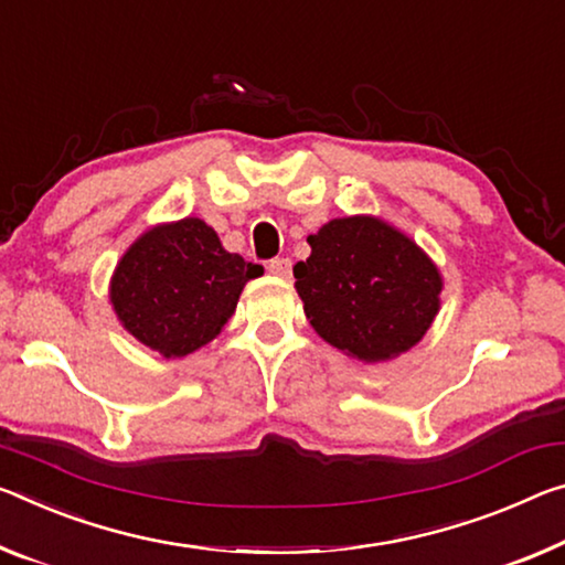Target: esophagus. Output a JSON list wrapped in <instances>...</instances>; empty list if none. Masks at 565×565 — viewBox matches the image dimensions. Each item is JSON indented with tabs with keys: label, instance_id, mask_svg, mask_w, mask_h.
Masks as SVG:
<instances>
[{
	"label": "esophagus",
	"instance_id": "34e87169",
	"mask_svg": "<svg viewBox=\"0 0 565 565\" xmlns=\"http://www.w3.org/2000/svg\"><path fill=\"white\" fill-rule=\"evenodd\" d=\"M268 271H271L274 276H281V279H289L291 258H271V262H268Z\"/></svg>",
	"mask_w": 565,
	"mask_h": 565
}]
</instances>
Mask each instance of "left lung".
I'll list each match as a JSON object with an SVG mask.
<instances>
[{
  "label": "left lung",
  "instance_id": "left-lung-1",
  "mask_svg": "<svg viewBox=\"0 0 565 565\" xmlns=\"http://www.w3.org/2000/svg\"><path fill=\"white\" fill-rule=\"evenodd\" d=\"M307 241L294 286L327 344L377 364L423 342L440 311L443 274L405 231L360 213L331 218Z\"/></svg>",
  "mask_w": 565,
  "mask_h": 565
}]
</instances>
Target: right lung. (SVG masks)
Segmentation results:
<instances>
[{
    "mask_svg": "<svg viewBox=\"0 0 565 565\" xmlns=\"http://www.w3.org/2000/svg\"><path fill=\"white\" fill-rule=\"evenodd\" d=\"M262 274L223 248L209 223L188 216L156 223L132 241L113 271L110 303L128 334L175 360L213 342L246 281Z\"/></svg>",
    "mask_w": 565,
    "mask_h": 565,
    "instance_id": "1",
    "label": "right lung"
}]
</instances>
